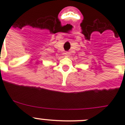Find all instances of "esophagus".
Returning <instances> with one entry per match:
<instances>
[{"label": "esophagus", "instance_id": "esophagus-1", "mask_svg": "<svg viewBox=\"0 0 125 125\" xmlns=\"http://www.w3.org/2000/svg\"><path fill=\"white\" fill-rule=\"evenodd\" d=\"M64 56H66V57H68V56H69V52H66L64 53Z\"/></svg>", "mask_w": 125, "mask_h": 125}]
</instances>
